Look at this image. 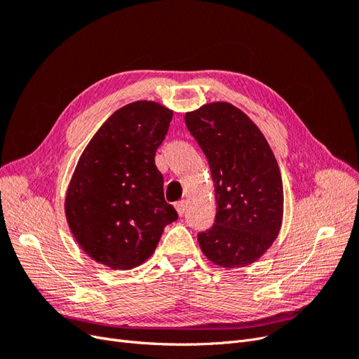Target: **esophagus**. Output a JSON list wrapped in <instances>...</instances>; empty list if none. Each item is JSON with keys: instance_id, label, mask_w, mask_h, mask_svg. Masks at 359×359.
Here are the masks:
<instances>
[{"instance_id": "1", "label": "esophagus", "mask_w": 359, "mask_h": 359, "mask_svg": "<svg viewBox=\"0 0 359 359\" xmlns=\"http://www.w3.org/2000/svg\"><path fill=\"white\" fill-rule=\"evenodd\" d=\"M186 208H187V203L184 202V201L175 202V210H177V212H178L180 217H181L184 212H186Z\"/></svg>"}]
</instances>
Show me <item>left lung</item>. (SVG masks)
<instances>
[{"label":"left lung","instance_id":"1","mask_svg":"<svg viewBox=\"0 0 359 359\" xmlns=\"http://www.w3.org/2000/svg\"><path fill=\"white\" fill-rule=\"evenodd\" d=\"M186 126L208 160L217 214L198 233L215 265L253 264L274 243L283 219V182L265 136L243 111L226 102L187 112Z\"/></svg>","mask_w":359,"mask_h":359}]
</instances>
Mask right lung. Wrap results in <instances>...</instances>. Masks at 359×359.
<instances>
[{
    "label": "right lung",
    "mask_w": 359,
    "mask_h": 359,
    "mask_svg": "<svg viewBox=\"0 0 359 359\" xmlns=\"http://www.w3.org/2000/svg\"><path fill=\"white\" fill-rule=\"evenodd\" d=\"M172 111L140 100L114 112L74 169L66 196L69 227L93 260L132 269L153 255L178 214L165 201L156 153Z\"/></svg>",
    "instance_id": "obj_1"
}]
</instances>
